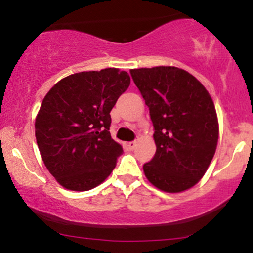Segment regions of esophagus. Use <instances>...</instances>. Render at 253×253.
Returning <instances> with one entry per match:
<instances>
[{
	"mask_svg": "<svg viewBox=\"0 0 253 253\" xmlns=\"http://www.w3.org/2000/svg\"><path fill=\"white\" fill-rule=\"evenodd\" d=\"M136 143H138V139H136V140L129 141V143H127V147H128L129 150H133L136 146Z\"/></svg>",
	"mask_w": 253,
	"mask_h": 253,
	"instance_id": "34e87169",
	"label": "esophagus"
}]
</instances>
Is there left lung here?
<instances>
[{"label":"left lung","mask_w":253,"mask_h":253,"mask_svg":"<svg viewBox=\"0 0 253 253\" xmlns=\"http://www.w3.org/2000/svg\"><path fill=\"white\" fill-rule=\"evenodd\" d=\"M149 107L156 153L144 164L158 189L179 193L195 185L216 150L219 124L211 95L189 72L175 66L130 70Z\"/></svg>","instance_id":"1"}]
</instances>
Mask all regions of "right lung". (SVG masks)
<instances>
[{"instance_id": "obj_1", "label": "right lung", "mask_w": 253, "mask_h": 253, "mask_svg": "<svg viewBox=\"0 0 253 253\" xmlns=\"http://www.w3.org/2000/svg\"><path fill=\"white\" fill-rule=\"evenodd\" d=\"M126 71L108 68L63 78L43 97L36 138L46 168L64 188L86 191L117 165L123 146L110 136V110L129 86Z\"/></svg>"}]
</instances>
